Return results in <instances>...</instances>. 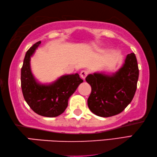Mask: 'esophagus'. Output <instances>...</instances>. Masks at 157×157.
Masks as SVG:
<instances>
[{
	"mask_svg": "<svg viewBox=\"0 0 157 157\" xmlns=\"http://www.w3.org/2000/svg\"><path fill=\"white\" fill-rule=\"evenodd\" d=\"M88 72L87 71H82L81 72V74H80V76H81V78H83V80H85V79H86V77L87 76V75H88Z\"/></svg>",
	"mask_w": 157,
	"mask_h": 157,
	"instance_id": "1",
	"label": "esophagus"
}]
</instances>
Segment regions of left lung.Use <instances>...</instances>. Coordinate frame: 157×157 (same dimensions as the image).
<instances>
[{
	"label": "left lung",
	"mask_w": 157,
	"mask_h": 157,
	"mask_svg": "<svg viewBox=\"0 0 157 157\" xmlns=\"http://www.w3.org/2000/svg\"><path fill=\"white\" fill-rule=\"evenodd\" d=\"M139 70L133 53L128 54L124 63L111 74L95 72L86 78L92 91L88 99L90 110L100 117H111L123 111L134 97Z\"/></svg>",
	"instance_id": "obj_1"
}]
</instances>
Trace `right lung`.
I'll use <instances>...</instances> for the list:
<instances>
[{
	"label": "right lung",
	"instance_id": "right-lung-1",
	"mask_svg": "<svg viewBox=\"0 0 157 157\" xmlns=\"http://www.w3.org/2000/svg\"><path fill=\"white\" fill-rule=\"evenodd\" d=\"M40 44V41L35 43L25 53L21 71L22 92L33 111L42 116L54 117L65 111L69 97L83 81L76 73L61 76L51 83H39L32 73L30 58Z\"/></svg>",
	"mask_w": 157,
	"mask_h": 157
}]
</instances>
